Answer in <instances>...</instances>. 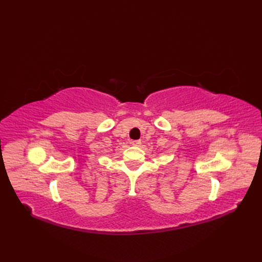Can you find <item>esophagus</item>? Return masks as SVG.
I'll use <instances>...</instances> for the list:
<instances>
[{"label": "esophagus", "instance_id": "obj_1", "mask_svg": "<svg viewBox=\"0 0 262 262\" xmlns=\"http://www.w3.org/2000/svg\"><path fill=\"white\" fill-rule=\"evenodd\" d=\"M131 144L132 145H140L141 144V141L140 140H133V141H131Z\"/></svg>", "mask_w": 262, "mask_h": 262}]
</instances>
